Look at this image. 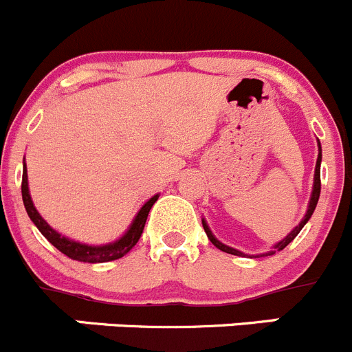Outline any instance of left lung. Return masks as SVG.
Listing matches in <instances>:
<instances>
[{"instance_id":"left-lung-1","label":"left lung","mask_w":352,"mask_h":352,"mask_svg":"<svg viewBox=\"0 0 352 352\" xmlns=\"http://www.w3.org/2000/svg\"><path fill=\"white\" fill-rule=\"evenodd\" d=\"M318 151H320V153H318V160H316V166H315V182H313V192H311V197H309L308 211H306L305 218H302V220H301V223H299L298 227H296L294 230H292L291 234L287 235V237H284V239H282L280 242H277V244L274 245V249H272V251L261 252V254H256L254 258H263V256H272V254H275V252H277V251H282V249H284L285 245H289V244H291L292 241H294V239H296V235H298L299 232H301V228L305 227V225H306V221H308L309 218H311L313 211H315V208H316V203H318L320 190H322V182H320V165H322V146H320V142H318ZM203 228H204V232H206L208 239H210V241H211V244H213V245H217V248L220 249V251H223V252H228V254H235V256H245L244 252L237 251V249L230 248V245H225L223 242H220V241H218V239L214 237V235H213V232L210 230V227H208V223H206V221H204V218H203Z\"/></svg>"}]
</instances>
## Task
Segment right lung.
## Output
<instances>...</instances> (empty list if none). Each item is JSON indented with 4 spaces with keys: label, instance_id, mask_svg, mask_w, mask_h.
I'll return each instance as SVG.
<instances>
[{
    "label": "right lung",
    "instance_id": "obj_1",
    "mask_svg": "<svg viewBox=\"0 0 352 352\" xmlns=\"http://www.w3.org/2000/svg\"><path fill=\"white\" fill-rule=\"evenodd\" d=\"M22 199L30 220L34 221V225L39 228L41 234H43L44 237H46L47 241L58 249V251L67 254L68 258L77 259V261L107 263V261H113V259L122 258V256L127 254V252L138 244L139 237H141L142 230H144L149 210H151V206L156 203V199H158V194L153 196L149 201H146L144 206L139 210V213L135 214V218L132 220L129 230L125 232L118 241L110 242V244H103V245H89V244H82V242H77V241H72V239L58 234L54 228H51L50 225H47V221L44 220V218L39 214V211L36 210V206H34L32 203V197H30L29 182H27L25 163H23V173H22Z\"/></svg>",
    "mask_w": 352,
    "mask_h": 352
}]
</instances>
